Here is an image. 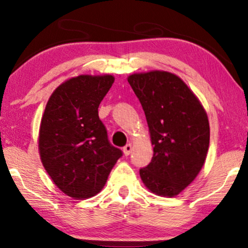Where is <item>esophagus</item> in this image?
Returning a JSON list of instances; mask_svg holds the SVG:
<instances>
[{"instance_id":"1","label":"esophagus","mask_w":248,"mask_h":248,"mask_svg":"<svg viewBox=\"0 0 248 248\" xmlns=\"http://www.w3.org/2000/svg\"><path fill=\"white\" fill-rule=\"evenodd\" d=\"M123 152H124V155H128L132 152V144L131 143H128V144H126L125 145V147L123 148Z\"/></svg>"}]
</instances>
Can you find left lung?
<instances>
[{
	"label": "left lung",
	"instance_id": "left-lung-1",
	"mask_svg": "<svg viewBox=\"0 0 248 248\" xmlns=\"http://www.w3.org/2000/svg\"><path fill=\"white\" fill-rule=\"evenodd\" d=\"M128 83L147 118L154 157L140 169L141 179L155 194L175 196L201 170L210 142L204 108L175 74L162 71L132 74Z\"/></svg>",
	"mask_w": 248,
	"mask_h": 248
}]
</instances>
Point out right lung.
Segmentation results:
<instances>
[{
  "mask_svg": "<svg viewBox=\"0 0 248 248\" xmlns=\"http://www.w3.org/2000/svg\"><path fill=\"white\" fill-rule=\"evenodd\" d=\"M114 77L80 76L61 84L50 96L39 130V152L50 178L77 200L101 191L123 155L108 140L98 107Z\"/></svg>",
  "mask_w": 248,
  "mask_h": 248,
  "instance_id": "obj_1",
  "label": "right lung"
}]
</instances>
